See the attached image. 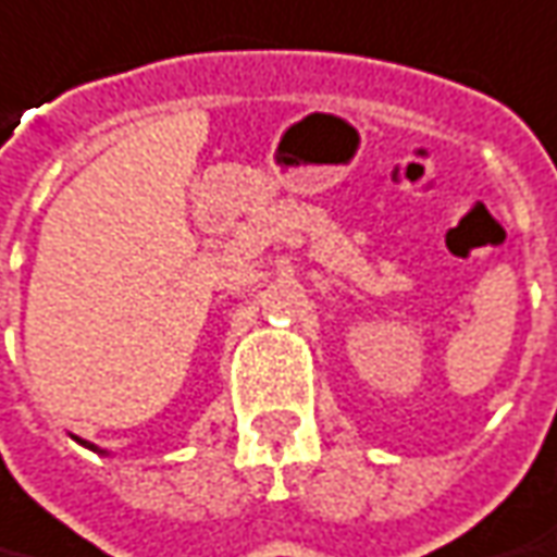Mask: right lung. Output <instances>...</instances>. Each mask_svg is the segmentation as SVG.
<instances>
[{"instance_id": "right-lung-1", "label": "right lung", "mask_w": 557, "mask_h": 557, "mask_svg": "<svg viewBox=\"0 0 557 557\" xmlns=\"http://www.w3.org/2000/svg\"><path fill=\"white\" fill-rule=\"evenodd\" d=\"M77 443H81V446H87V449H92V453H102L104 455V449H99V446H96V443H89V441H81V437H75Z\"/></svg>"}]
</instances>
